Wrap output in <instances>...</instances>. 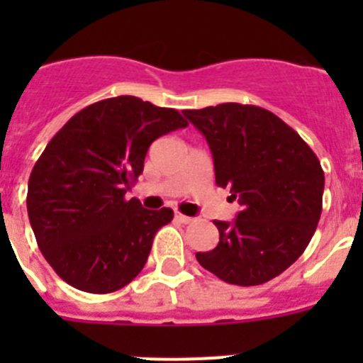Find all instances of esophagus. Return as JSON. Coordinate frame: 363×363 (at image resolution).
<instances>
[{
	"label": "esophagus",
	"mask_w": 363,
	"mask_h": 363,
	"mask_svg": "<svg viewBox=\"0 0 363 363\" xmlns=\"http://www.w3.org/2000/svg\"><path fill=\"white\" fill-rule=\"evenodd\" d=\"M174 220L179 221V223H191L192 218L185 216V214H182V213H176V214H174Z\"/></svg>",
	"instance_id": "obj_1"
}]
</instances>
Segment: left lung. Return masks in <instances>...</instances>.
Wrapping results in <instances>:
<instances>
[{
    "label": "left lung",
    "instance_id": "left-lung-1",
    "mask_svg": "<svg viewBox=\"0 0 363 363\" xmlns=\"http://www.w3.org/2000/svg\"><path fill=\"white\" fill-rule=\"evenodd\" d=\"M205 136L218 187H229L242 211L218 221L220 242L196 252L200 265L233 285H259L306 251L322 214L323 171L300 134L256 105L221 104L184 111Z\"/></svg>",
    "mask_w": 363,
    "mask_h": 363
}]
</instances>
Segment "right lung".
Here are the masks:
<instances>
[{
  "mask_svg": "<svg viewBox=\"0 0 363 363\" xmlns=\"http://www.w3.org/2000/svg\"><path fill=\"white\" fill-rule=\"evenodd\" d=\"M174 108L136 96L96 101L74 114L28 178L27 211L41 255L85 293L121 289L142 272L154 234L172 209H143L125 192L156 138L187 127Z\"/></svg>",
  "mask_w": 363,
  "mask_h": 363,
  "instance_id": "add662e5",
  "label": "right lung"
}]
</instances>
